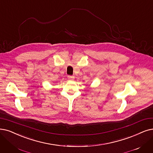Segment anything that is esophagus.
I'll return each instance as SVG.
<instances>
[{
  "mask_svg": "<svg viewBox=\"0 0 153 153\" xmlns=\"http://www.w3.org/2000/svg\"><path fill=\"white\" fill-rule=\"evenodd\" d=\"M68 79L70 80H73V79H74V76L69 75V76H68Z\"/></svg>",
  "mask_w": 153,
  "mask_h": 153,
  "instance_id": "1",
  "label": "esophagus"
}]
</instances>
